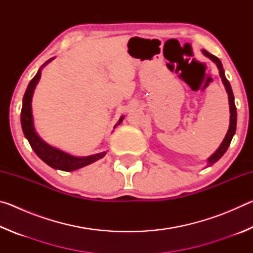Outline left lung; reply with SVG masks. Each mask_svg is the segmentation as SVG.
<instances>
[{
	"label": "left lung",
	"instance_id": "1",
	"mask_svg": "<svg viewBox=\"0 0 253 253\" xmlns=\"http://www.w3.org/2000/svg\"><path fill=\"white\" fill-rule=\"evenodd\" d=\"M203 53L207 55L208 58H210L216 63L217 66V69H219V74L222 81H223L224 84V87L226 89V92H228L229 95V104H230V113H231V116H230V126H229V130L226 132V136L225 138L223 139V142L220 145V147L217 148V151L213 154V155L209 158V164L212 165L214 163L217 162L220 160V158L224 155V153L226 152V149L229 148L230 146V143L231 140H232V137L235 134V129H237V108H235V104H234V96H233V92H232V89H231V85L229 80L225 78V75H224V70H223V67H222V63L220 61L219 58H216L215 55H213L211 53H209L207 50H203Z\"/></svg>",
	"mask_w": 253,
	"mask_h": 253
}]
</instances>
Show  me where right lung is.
<instances>
[{"label":"right lung","mask_w":253,"mask_h":253,"mask_svg":"<svg viewBox=\"0 0 253 253\" xmlns=\"http://www.w3.org/2000/svg\"><path fill=\"white\" fill-rule=\"evenodd\" d=\"M51 61V59L49 60ZM49 61H46L43 66H45ZM42 66V67H43ZM41 77V69L38 71V74L33 77L32 80L30 81L27 90H25L24 97H23V105L22 110H21V125H22V130L24 136L27 137L30 145H31L34 153L39 156L42 161L46 163L51 168L55 169L66 170V172H70V170H75L87 166L91 163L100 160L101 157L105 156L104 153L96 154V155L87 156V157H75L71 156L69 154L63 153L59 151L57 148L51 147L50 145L44 143L38 134L34 130L33 126V118H32V108H31V101L33 96V90L36 88V84H38ZM124 117L119 119L118 125L123 122Z\"/></svg>","instance_id":"right-lung-1"}]
</instances>
